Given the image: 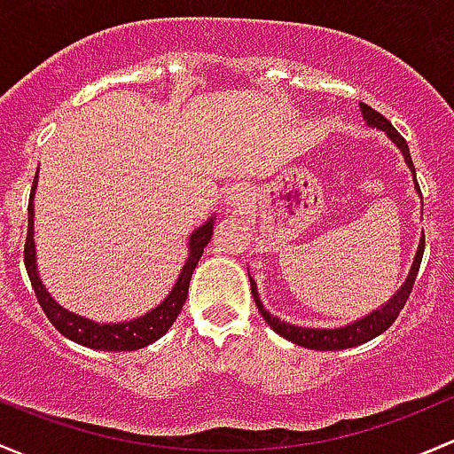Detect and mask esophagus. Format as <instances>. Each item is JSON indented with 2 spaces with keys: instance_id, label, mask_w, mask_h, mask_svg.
<instances>
[{
  "instance_id": "esophagus-1",
  "label": "esophagus",
  "mask_w": 454,
  "mask_h": 454,
  "mask_svg": "<svg viewBox=\"0 0 454 454\" xmlns=\"http://www.w3.org/2000/svg\"><path fill=\"white\" fill-rule=\"evenodd\" d=\"M225 199H227L229 207L242 209L247 205V200H249V190H247L245 184H236L227 190Z\"/></svg>"
}]
</instances>
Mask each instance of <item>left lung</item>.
<instances>
[{"label":"left lung","mask_w":454,"mask_h":454,"mask_svg":"<svg viewBox=\"0 0 454 454\" xmlns=\"http://www.w3.org/2000/svg\"><path fill=\"white\" fill-rule=\"evenodd\" d=\"M361 111H363V118H365V122L369 126H376V129L385 130L387 137H389L391 142L400 148V153L404 155L406 166H409V170L413 172L415 190H419L418 179H415L413 159H411L409 146H406V139L402 137L394 126H391V122L385 118V115L378 114V111L372 109V106H367L365 102H361ZM422 255H424V238L419 240L418 254H415V260H413V266H411L409 278L404 279V284L398 288V293H395V295L391 297L382 308H376V310L369 312L367 317H363V319L354 321V324H349V325H343V328L321 330V328H301V325L286 324V321L273 317L264 306H262L260 295H258V286H255L254 279L249 278L251 279V293H254L255 306H258L260 315L264 317L266 324L278 332L279 336H284V339L291 340V343L301 345V348H308V349H321V352H330V349H348V348H354V345H361V343H367V340L376 339L378 334H382V332L389 328L395 319H398L400 310L404 308L411 291H413L415 278H418L419 264H422Z\"/></svg>","instance_id":"1"}]
</instances>
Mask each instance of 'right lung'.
<instances>
[{
  "instance_id": "add662e5",
  "label": "right lung",
  "mask_w": 454,
  "mask_h": 454,
  "mask_svg": "<svg viewBox=\"0 0 454 454\" xmlns=\"http://www.w3.org/2000/svg\"><path fill=\"white\" fill-rule=\"evenodd\" d=\"M36 176H39V172H36ZM36 176L35 184H32L30 203H27V236L26 249H23V260H26V270L32 282V288H35V295L39 299L41 308L48 315V319L52 321L54 328L63 336H67L69 340H74V343L85 345V348L91 349H102V352H133V349L146 348L153 340L161 339L168 328L175 324L185 299H188L190 278H192L196 264H199L200 255H203V249L207 247L209 238H212L214 216L205 225H200L196 231H192V236H190V255L185 260L184 269H181L179 279H176L172 291L168 293V297L157 308H153L144 317L122 321V324H98V321H91L87 317H81L76 312H69L67 308L59 306L48 293V288L43 286V282H41L39 270H36L35 203H32L35 200Z\"/></svg>"
}]
</instances>
